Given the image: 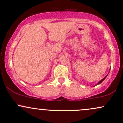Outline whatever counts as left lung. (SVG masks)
I'll return each instance as SVG.
<instances>
[{
	"mask_svg": "<svg viewBox=\"0 0 123 123\" xmlns=\"http://www.w3.org/2000/svg\"><path fill=\"white\" fill-rule=\"evenodd\" d=\"M107 76H105V77H104V78H103V79H101V80H100V81H99V82L98 83H97V84H96V85H97V84H100V83H102L103 82V81H104V79H105V78H106V77H107Z\"/></svg>",
	"mask_w": 123,
	"mask_h": 123,
	"instance_id": "8db88e82",
	"label": "left lung"
}]
</instances>
